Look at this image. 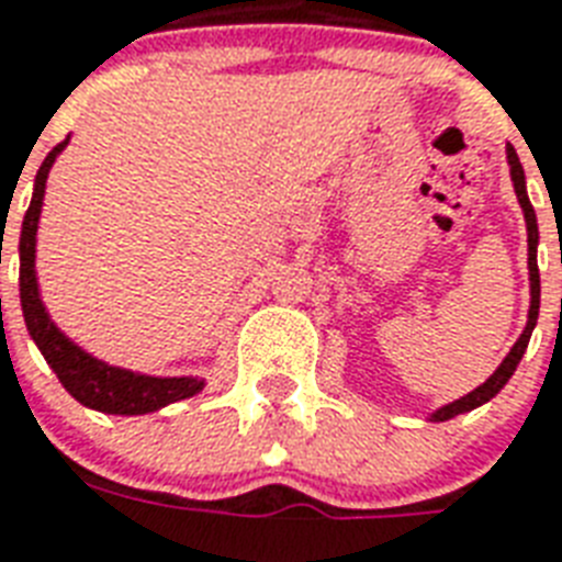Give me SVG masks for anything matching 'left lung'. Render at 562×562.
Wrapping results in <instances>:
<instances>
[{"mask_svg":"<svg viewBox=\"0 0 562 562\" xmlns=\"http://www.w3.org/2000/svg\"><path fill=\"white\" fill-rule=\"evenodd\" d=\"M507 162H510V180H514L516 198H519V206H522L525 212V224H528V271H531V308H528V324H525L519 341L514 344V350L507 352L505 361L498 364L496 373L490 375L484 384H479L472 393H467L461 400L449 402V405H443L440 411H435V414H431L435 423H443V419H452L458 417V414H467V411L479 408V405L493 400V396L505 387L507 379L514 375L516 364L522 361L525 350H528V341H531L533 326H537V317H540V268H537V241H540V229H537V215H533V206L531 201H528V192H525L522 162H519L514 148H507Z\"/></svg>","mask_w":562,"mask_h":562,"instance_id":"8db88e82","label":"left lung"}]
</instances>
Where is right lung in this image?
Here are the masks:
<instances>
[{
	"mask_svg": "<svg viewBox=\"0 0 562 562\" xmlns=\"http://www.w3.org/2000/svg\"><path fill=\"white\" fill-rule=\"evenodd\" d=\"M69 136L64 143L55 145L48 157L43 160L34 180V194H31V206L22 218V236H20V303L22 317L29 326V335L48 361V368L55 370L60 384L72 393L75 400L87 405V408L104 411V414H151V411L171 405V402L189 400L198 391H203L201 379L192 375H175V379H160V375H143L131 373V370L110 368L104 361L92 359L90 352L75 347L48 317L43 300H40L37 273H34V245H37V221L40 206H43V194H46V178L57 154L64 151Z\"/></svg>",
	"mask_w": 562,
	"mask_h": 562,
	"instance_id": "right-lung-1",
	"label": "right lung"
}]
</instances>
